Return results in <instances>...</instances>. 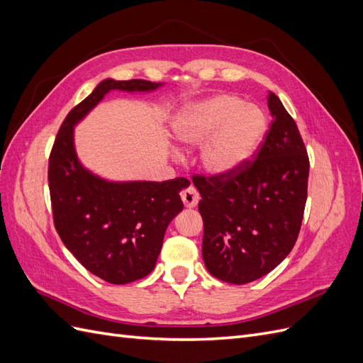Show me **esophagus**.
I'll return each mask as SVG.
<instances>
[{
  "label": "esophagus",
  "mask_w": 363,
  "mask_h": 363,
  "mask_svg": "<svg viewBox=\"0 0 363 363\" xmlns=\"http://www.w3.org/2000/svg\"><path fill=\"white\" fill-rule=\"evenodd\" d=\"M182 200H183V204L186 207H195L196 204H199L200 201V194L199 191H196L194 186H188V188L182 191Z\"/></svg>",
  "instance_id": "34e87169"
}]
</instances>
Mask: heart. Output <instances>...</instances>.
Returning <instances> with one entry per match:
<instances>
[{
	"instance_id": "b5f03b06",
	"label": "heart",
	"mask_w": 363,
	"mask_h": 363,
	"mask_svg": "<svg viewBox=\"0 0 363 363\" xmlns=\"http://www.w3.org/2000/svg\"><path fill=\"white\" fill-rule=\"evenodd\" d=\"M265 131V113L235 95H218L195 104L175 123V133L183 144H206L201 164L213 175H225L242 167L255 155Z\"/></svg>"
}]
</instances>
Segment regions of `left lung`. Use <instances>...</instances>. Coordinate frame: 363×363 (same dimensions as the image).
<instances>
[{
	"instance_id": "1",
	"label": "left lung",
	"mask_w": 363,
	"mask_h": 363,
	"mask_svg": "<svg viewBox=\"0 0 363 363\" xmlns=\"http://www.w3.org/2000/svg\"><path fill=\"white\" fill-rule=\"evenodd\" d=\"M272 123L252 157L225 175H195L203 260L213 277L245 284L276 268L298 238L309 156L294 118L268 94Z\"/></svg>"
}]
</instances>
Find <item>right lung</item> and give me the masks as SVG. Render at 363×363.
I'll return each instance as SVG.
<instances>
[{
    "label": "right lung",
    "instance_id": "right-lung-1",
    "mask_svg": "<svg viewBox=\"0 0 363 363\" xmlns=\"http://www.w3.org/2000/svg\"><path fill=\"white\" fill-rule=\"evenodd\" d=\"M147 80H104L62 123L48 160L54 227L82 265L112 284L144 279L155 269L163 236L183 211L180 191L189 180L112 183L86 171L74 150V125L107 92L152 91Z\"/></svg>",
    "mask_w": 363,
    "mask_h": 363
}]
</instances>
